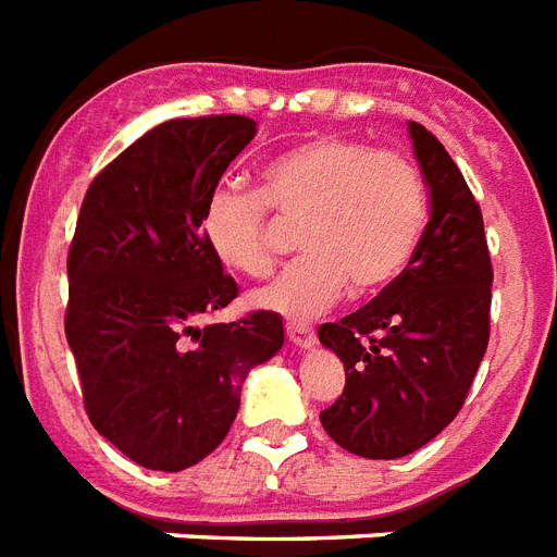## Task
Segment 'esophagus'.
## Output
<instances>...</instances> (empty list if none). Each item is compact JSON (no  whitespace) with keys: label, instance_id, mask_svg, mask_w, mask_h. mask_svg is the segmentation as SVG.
Returning a JSON list of instances; mask_svg holds the SVG:
<instances>
[{"label":"esophagus","instance_id":"esophagus-1","mask_svg":"<svg viewBox=\"0 0 557 557\" xmlns=\"http://www.w3.org/2000/svg\"><path fill=\"white\" fill-rule=\"evenodd\" d=\"M286 334L288 341H292V346H297V349H311V346L318 343L314 329L306 323H286Z\"/></svg>","mask_w":557,"mask_h":557}]
</instances>
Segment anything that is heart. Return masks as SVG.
<instances>
[{
	"mask_svg": "<svg viewBox=\"0 0 557 557\" xmlns=\"http://www.w3.org/2000/svg\"><path fill=\"white\" fill-rule=\"evenodd\" d=\"M271 207L300 223L302 260L251 294L255 306L309 320L343 292L372 294L409 265L426 228V185L397 151L341 137L309 139L271 160L260 191L216 188L202 208V237L223 265L260 277L274 265Z\"/></svg>",
	"mask_w": 557,
	"mask_h": 557,
	"instance_id": "1",
	"label": "heart"
}]
</instances>
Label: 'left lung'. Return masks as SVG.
Wrapping results in <instances>:
<instances>
[{"instance_id": "left-lung-1", "label": "left lung", "mask_w": 557, "mask_h": 557, "mask_svg": "<svg viewBox=\"0 0 557 557\" xmlns=\"http://www.w3.org/2000/svg\"><path fill=\"white\" fill-rule=\"evenodd\" d=\"M429 223L409 265L363 309L323 323L346 388L320 423L337 446L372 460L406 458L449 426L490 343L492 263L481 208L446 148L409 122Z\"/></svg>"}]
</instances>
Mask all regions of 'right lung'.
I'll return each mask as SVG.
<instances>
[{
    "instance_id": "1",
    "label": "right lung",
    "mask_w": 557,
    "mask_h": 557,
    "mask_svg": "<svg viewBox=\"0 0 557 557\" xmlns=\"http://www.w3.org/2000/svg\"><path fill=\"white\" fill-rule=\"evenodd\" d=\"M248 116L169 120L99 171L67 251L65 337L99 435L180 472L223 443L248 372L283 349V320H202L237 297L202 237V208L255 139Z\"/></svg>"
}]
</instances>
